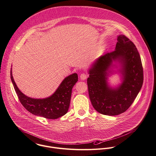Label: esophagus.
<instances>
[{
	"label": "esophagus",
	"mask_w": 156,
	"mask_h": 156,
	"mask_svg": "<svg viewBox=\"0 0 156 156\" xmlns=\"http://www.w3.org/2000/svg\"><path fill=\"white\" fill-rule=\"evenodd\" d=\"M87 74H86V73H81V75H80V79L81 80H86V78H87Z\"/></svg>",
	"instance_id": "obj_1"
}]
</instances>
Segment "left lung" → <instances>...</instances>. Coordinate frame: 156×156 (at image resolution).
I'll use <instances>...</instances> for the list:
<instances>
[{
  "instance_id": "left-lung-1",
  "label": "left lung",
  "mask_w": 156,
  "mask_h": 156,
  "mask_svg": "<svg viewBox=\"0 0 156 156\" xmlns=\"http://www.w3.org/2000/svg\"><path fill=\"white\" fill-rule=\"evenodd\" d=\"M121 64L119 71L122 83L116 88L107 84L108 69L113 61ZM89 95L94 109L99 113L114 116L125 112L133 103L144 82V69L139 53L126 36H118L115 50L99 57L89 71Z\"/></svg>"
}]
</instances>
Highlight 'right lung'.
Masks as SVG:
<instances>
[{"instance_id":"add662e5","label":"right lung","mask_w":156,"mask_h":156,"mask_svg":"<svg viewBox=\"0 0 156 156\" xmlns=\"http://www.w3.org/2000/svg\"><path fill=\"white\" fill-rule=\"evenodd\" d=\"M11 80L18 98L22 106L31 114L48 119H56L65 115L69 108L72 90L78 81L77 73L66 77L55 92L44 99H34L25 95L17 87L10 71Z\"/></svg>"}]
</instances>
